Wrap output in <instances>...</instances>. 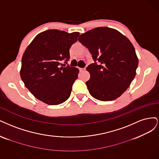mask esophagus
I'll return each instance as SVG.
<instances>
[{
    "mask_svg": "<svg viewBox=\"0 0 159 159\" xmlns=\"http://www.w3.org/2000/svg\"><path fill=\"white\" fill-rule=\"evenodd\" d=\"M79 70L80 72H84V71L86 70L85 68H79Z\"/></svg>",
    "mask_w": 159,
    "mask_h": 159,
    "instance_id": "34e87169",
    "label": "esophagus"
}]
</instances>
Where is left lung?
Wrapping results in <instances>:
<instances>
[{
    "label": "left lung",
    "mask_w": 159,
    "mask_h": 159,
    "mask_svg": "<svg viewBox=\"0 0 159 159\" xmlns=\"http://www.w3.org/2000/svg\"><path fill=\"white\" fill-rule=\"evenodd\" d=\"M79 41L94 62L86 67L90 78L86 84L90 95L101 101L116 100L135 78L139 61L134 45L117 30L107 27L89 30Z\"/></svg>",
    "instance_id": "8db88e82"
}]
</instances>
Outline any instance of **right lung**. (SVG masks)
I'll use <instances>...</instances> for the list:
<instances>
[{
	"mask_svg": "<svg viewBox=\"0 0 159 159\" xmlns=\"http://www.w3.org/2000/svg\"><path fill=\"white\" fill-rule=\"evenodd\" d=\"M79 35L48 30L36 35L25 51L20 76L30 93L45 104L57 105L69 98L79 69L66 65Z\"/></svg>",
	"mask_w": 159,
	"mask_h": 159,
	"instance_id": "right-lung-1",
	"label": "right lung"
}]
</instances>
